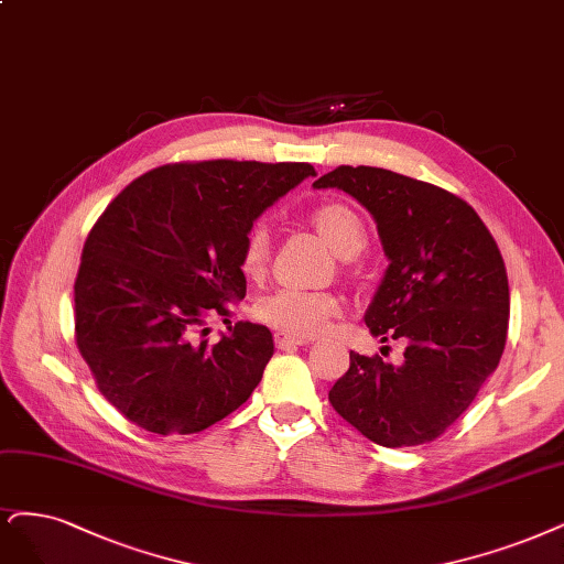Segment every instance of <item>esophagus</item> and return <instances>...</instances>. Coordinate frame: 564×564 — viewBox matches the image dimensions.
<instances>
[{
	"label": "esophagus",
	"mask_w": 564,
	"mask_h": 564,
	"mask_svg": "<svg viewBox=\"0 0 564 564\" xmlns=\"http://www.w3.org/2000/svg\"><path fill=\"white\" fill-rule=\"evenodd\" d=\"M313 338H305V336H291V334H284V332H278L275 334V345L280 349H291V347H299V345H307Z\"/></svg>",
	"instance_id": "obj_1"
}]
</instances>
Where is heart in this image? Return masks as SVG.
<instances>
[{
    "label": "heart",
    "mask_w": 564,
    "mask_h": 564,
    "mask_svg": "<svg viewBox=\"0 0 564 564\" xmlns=\"http://www.w3.org/2000/svg\"><path fill=\"white\" fill-rule=\"evenodd\" d=\"M313 226L338 257L352 259L366 242L364 221L340 203H324L313 212ZM270 254V232L257 224L247 232L242 268L249 278H261ZM340 313V299L332 291L280 286L257 303V317L291 336H315Z\"/></svg>",
    "instance_id": "b5f03b06"
}]
</instances>
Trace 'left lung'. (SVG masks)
Returning <instances> with one entry per match:
<instances>
[{
	"mask_svg": "<svg viewBox=\"0 0 564 564\" xmlns=\"http://www.w3.org/2000/svg\"><path fill=\"white\" fill-rule=\"evenodd\" d=\"M313 186L371 212L390 265L364 319L382 343L405 345L401 364L349 352L328 401L384 448L430 443L471 405L507 345L499 247L469 203L392 170L340 165Z\"/></svg>",
	"mask_w": 564,
	"mask_h": 564,
	"instance_id": "8db88e82",
	"label": "left lung"
}]
</instances>
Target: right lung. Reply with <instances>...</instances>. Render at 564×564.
I'll return each instance as SVG.
<instances>
[{
  "mask_svg": "<svg viewBox=\"0 0 564 564\" xmlns=\"http://www.w3.org/2000/svg\"><path fill=\"white\" fill-rule=\"evenodd\" d=\"M310 163H172L130 182L95 221L74 282L76 347L97 390L147 432L196 434L240 408L273 357L261 324L228 326L242 301V247L263 209L299 186ZM230 324V322H228Z\"/></svg>",
  "mask_w": 564,
  "mask_h": 564,
  "instance_id": "add662e5",
  "label": "right lung"
}]
</instances>
